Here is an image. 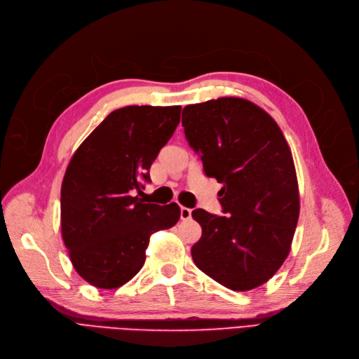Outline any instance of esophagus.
Returning <instances> with one entry per match:
<instances>
[{
  "label": "esophagus",
  "instance_id": "1",
  "mask_svg": "<svg viewBox=\"0 0 359 359\" xmlns=\"http://www.w3.org/2000/svg\"><path fill=\"white\" fill-rule=\"evenodd\" d=\"M181 219L182 220H190L191 219V209L189 208H181Z\"/></svg>",
  "mask_w": 359,
  "mask_h": 359
}]
</instances>
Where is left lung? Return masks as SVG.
<instances>
[{
	"mask_svg": "<svg viewBox=\"0 0 359 359\" xmlns=\"http://www.w3.org/2000/svg\"><path fill=\"white\" fill-rule=\"evenodd\" d=\"M182 127L204 172L216 178L225 216L193 210L201 238L196 266L232 291H251L280 269L299 217L291 149L264 109L243 97H219L182 109Z\"/></svg>",
	"mask_w": 359,
	"mask_h": 359,
	"instance_id": "left-lung-1",
	"label": "left lung"
}]
</instances>
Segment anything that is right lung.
Masks as SVG:
<instances>
[{"instance_id": "1", "label": "right lung", "mask_w": 359, "mask_h": 359, "mask_svg": "<svg viewBox=\"0 0 359 359\" xmlns=\"http://www.w3.org/2000/svg\"><path fill=\"white\" fill-rule=\"evenodd\" d=\"M181 107H124L86 137L61 185V233L73 267L95 287L116 289L144 264L150 235L180 220L177 203L139 197Z\"/></svg>"}]
</instances>
